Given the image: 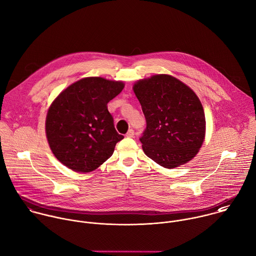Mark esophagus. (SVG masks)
Listing matches in <instances>:
<instances>
[{
	"label": "esophagus",
	"instance_id": "1",
	"mask_svg": "<svg viewBox=\"0 0 256 256\" xmlns=\"http://www.w3.org/2000/svg\"><path fill=\"white\" fill-rule=\"evenodd\" d=\"M126 138H134V130L130 128V130L126 132Z\"/></svg>",
	"mask_w": 256,
	"mask_h": 256
}]
</instances>
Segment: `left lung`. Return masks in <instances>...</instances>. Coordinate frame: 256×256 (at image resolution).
I'll return each instance as SVG.
<instances>
[{
  "label": "left lung",
  "mask_w": 256,
  "mask_h": 256,
  "mask_svg": "<svg viewBox=\"0 0 256 256\" xmlns=\"http://www.w3.org/2000/svg\"><path fill=\"white\" fill-rule=\"evenodd\" d=\"M146 120L140 138L144 152L160 166L192 160L206 138V116L196 94L170 74H154L132 86Z\"/></svg>",
  "instance_id": "left-lung-1"
}]
</instances>
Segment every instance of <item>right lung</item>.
<instances>
[{"instance_id":"1","label":"right lung","mask_w":256,"mask_h":256,"mask_svg":"<svg viewBox=\"0 0 256 256\" xmlns=\"http://www.w3.org/2000/svg\"><path fill=\"white\" fill-rule=\"evenodd\" d=\"M124 88L122 80L88 76L70 84L52 100L46 136L60 164L76 172H90L112 156L124 136L114 128L108 102Z\"/></svg>"}]
</instances>
